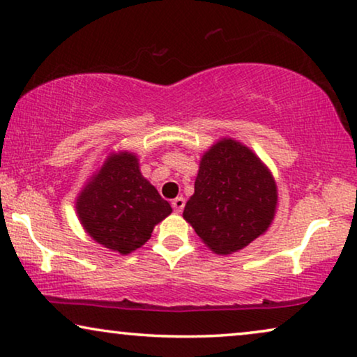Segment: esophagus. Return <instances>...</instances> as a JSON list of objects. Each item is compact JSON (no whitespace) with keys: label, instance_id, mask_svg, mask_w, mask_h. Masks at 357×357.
Here are the masks:
<instances>
[{"label":"esophagus","instance_id":"1","mask_svg":"<svg viewBox=\"0 0 357 357\" xmlns=\"http://www.w3.org/2000/svg\"><path fill=\"white\" fill-rule=\"evenodd\" d=\"M172 208L175 213H182V209L185 208V198L177 197L175 199H172Z\"/></svg>","mask_w":357,"mask_h":357}]
</instances>
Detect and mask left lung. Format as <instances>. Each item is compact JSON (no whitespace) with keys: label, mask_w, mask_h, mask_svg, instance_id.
I'll use <instances>...</instances> for the list:
<instances>
[{"label":"left lung","mask_w":357,"mask_h":357,"mask_svg":"<svg viewBox=\"0 0 357 357\" xmlns=\"http://www.w3.org/2000/svg\"><path fill=\"white\" fill-rule=\"evenodd\" d=\"M276 203V182L260 158L238 141L222 138L199 160L183 218L214 253L229 255L270 227Z\"/></svg>","instance_id":"left-lung-1"}]
</instances>
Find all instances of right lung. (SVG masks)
I'll list each match as a JSON object with an SVG mask.
<instances>
[{
	"instance_id": "obj_1",
	"label": "right lung",
	"mask_w": 357,
	"mask_h": 357,
	"mask_svg": "<svg viewBox=\"0 0 357 357\" xmlns=\"http://www.w3.org/2000/svg\"><path fill=\"white\" fill-rule=\"evenodd\" d=\"M76 211L86 232L121 255L148 242L153 229L172 213L139 172L133 153L110 154L76 199Z\"/></svg>"
}]
</instances>
